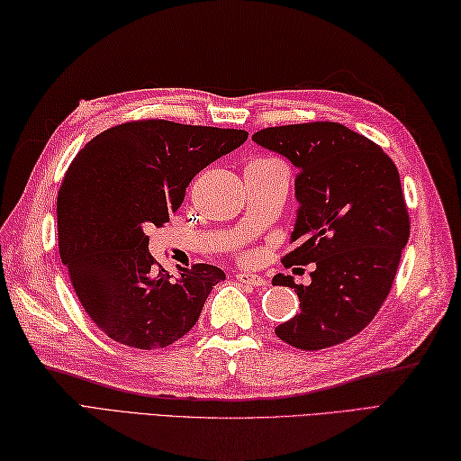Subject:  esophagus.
<instances>
[{
    "label": "esophagus",
    "mask_w": 461,
    "mask_h": 461,
    "mask_svg": "<svg viewBox=\"0 0 461 461\" xmlns=\"http://www.w3.org/2000/svg\"><path fill=\"white\" fill-rule=\"evenodd\" d=\"M236 279L243 285H251V287H263L266 285V279L256 276V273H238Z\"/></svg>",
    "instance_id": "esophagus-1"
}]
</instances>
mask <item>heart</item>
<instances>
[{
  "label": "heart",
  "instance_id": "heart-1",
  "mask_svg": "<svg viewBox=\"0 0 461 461\" xmlns=\"http://www.w3.org/2000/svg\"><path fill=\"white\" fill-rule=\"evenodd\" d=\"M267 162H277V160H267Z\"/></svg>",
  "mask_w": 461,
  "mask_h": 461
}]
</instances>
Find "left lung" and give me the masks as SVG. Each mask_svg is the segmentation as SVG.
<instances>
[{
	"label": "left lung",
	"mask_w": 461,
	"mask_h": 461,
	"mask_svg": "<svg viewBox=\"0 0 461 461\" xmlns=\"http://www.w3.org/2000/svg\"><path fill=\"white\" fill-rule=\"evenodd\" d=\"M251 139L297 168L301 208L291 236L297 248L281 263H317L311 285L273 277V285L295 289L301 301L299 315L276 335L301 350L340 345L380 311L410 236L396 164L376 142L329 121L269 126Z\"/></svg>",
	"instance_id": "8db88e82"
}]
</instances>
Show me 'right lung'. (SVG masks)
Instances as JSON below:
<instances>
[{
	"instance_id": "right-lung-1",
	"label": "right lung",
	"mask_w": 461,
	"mask_h": 461,
	"mask_svg": "<svg viewBox=\"0 0 461 461\" xmlns=\"http://www.w3.org/2000/svg\"><path fill=\"white\" fill-rule=\"evenodd\" d=\"M248 140L246 131L131 121L96 134L57 195L59 256L86 315L121 345H172L198 321L225 273L195 263L172 277L149 253V230L180 208L192 178Z\"/></svg>"
}]
</instances>
